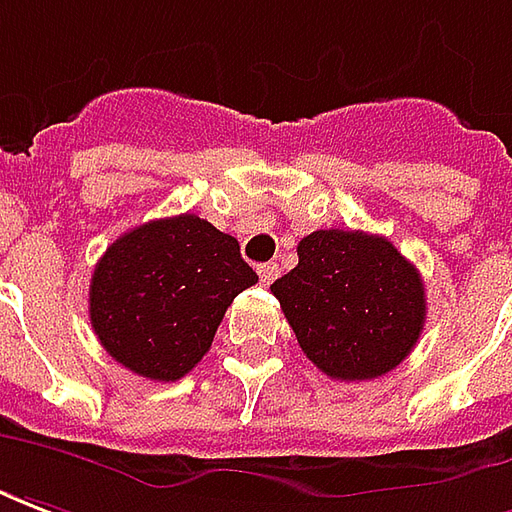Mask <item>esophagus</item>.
Returning a JSON list of instances; mask_svg holds the SVG:
<instances>
[{"label": "esophagus", "mask_w": 512, "mask_h": 512, "mask_svg": "<svg viewBox=\"0 0 512 512\" xmlns=\"http://www.w3.org/2000/svg\"><path fill=\"white\" fill-rule=\"evenodd\" d=\"M278 273H281V270H278V264H275V262H267V264H262V267H259V278H262L264 286L273 284L275 278H278Z\"/></svg>", "instance_id": "34e87169"}]
</instances>
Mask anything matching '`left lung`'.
Wrapping results in <instances>:
<instances>
[{
    "label": "left lung",
    "mask_w": 512,
    "mask_h": 512,
    "mask_svg": "<svg viewBox=\"0 0 512 512\" xmlns=\"http://www.w3.org/2000/svg\"><path fill=\"white\" fill-rule=\"evenodd\" d=\"M300 350L328 378L372 380L405 361L424 328L419 270L386 237L325 228L300 239L297 267L278 278Z\"/></svg>",
    "instance_id": "8db88e82"
}]
</instances>
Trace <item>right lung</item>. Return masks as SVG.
Instances as JSON below:
<instances>
[{
  "label": "right lung",
  "mask_w": 512,
  "mask_h": 512,
  "mask_svg": "<svg viewBox=\"0 0 512 512\" xmlns=\"http://www.w3.org/2000/svg\"><path fill=\"white\" fill-rule=\"evenodd\" d=\"M259 281L239 242L198 215L126 231L90 278V325L101 347L134 375L184 378L215 339L231 300Z\"/></svg>",
  "instance_id": "add662e5"
}]
</instances>
